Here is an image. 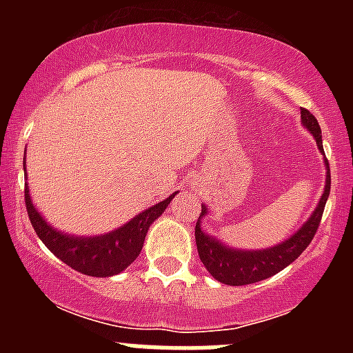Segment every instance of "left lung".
Returning a JSON list of instances; mask_svg holds the SVG:
<instances>
[{
  "instance_id": "1",
  "label": "left lung",
  "mask_w": 353,
  "mask_h": 353,
  "mask_svg": "<svg viewBox=\"0 0 353 353\" xmlns=\"http://www.w3.org/2000/svg\"><path fill=\"white\" fill-rule=\"evenodd\" d=\"M301 120L302 125L313 134L316 139L318 150L323 154V143H322V129L318 125L316 118L307 111L301 109ZM325 155V154H323ZM325 187H323V194L318 201L316 208L310 215V219L305 221L297 232L283 240L281 244H276L272 248L265 249H235L221 242L219 239L205 233L201 228V217L208 214L207 205H201V215H199L198 223H196V245H198L199 260L203 261L205 269L210 272L214 279H217L223 285L230 286H244L251 283L263 281L267 277L274 274L281 272L286 269L292 261L297 260L307 245L311 244L314 233L318 230V224L322 219L323 208H325L327 198L330 192V170L329 162L325 159Z\"/></svg>"
}]
</instances>
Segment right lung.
I'll return each mask as SVG.
<instances>
[{
	"label": "right lung",
	"instance_id": "1",
	"mask_svg": "<svg viewBox=\"0 0 353 353\" xmlns=\"http://www.w3.org/2000/svg\"><path fill=\"white\" fill-rule=\"evenodd\" d=\"M24 176H26V154H24ZM179 191L168 196L161 203L143 210L129 223L117 228L113 232L93 236H81L60 232L51 226L31 201L28 182L26 189H24L31 226L37 232L39 239L46 244V248L74 270L93 277H111L123 272L139 256L148 228L159 215H162V212L166 210L171 199Z\"/></svg>",
	"mask_w": 353,
	"mask_h": 353
}]
</instances>
